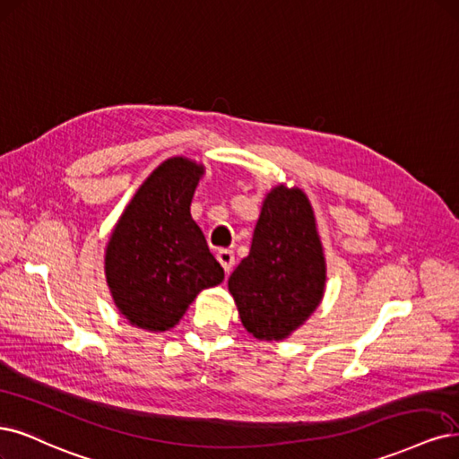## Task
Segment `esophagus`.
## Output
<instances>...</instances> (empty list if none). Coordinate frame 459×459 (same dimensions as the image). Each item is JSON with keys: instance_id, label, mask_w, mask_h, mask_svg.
<instances>
[{"instance_id": "1", "label": "esophagus", "mask_w": 459, "mask_h": 459, "mask_svg": "<svg viewBox=\"0 0 459 459\" xmlns=\"http://www.w3.org/2000/svg\"><path fill=\"white\" fill-rule=\"evenodd\" d=\"M216 260L220 262V265L224 267V272H226V273H230V272H231L233 262H235V256H233V252H231V250H228V248H220V250L216 252Z\"/></svg>"}]
</instances>
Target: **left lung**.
Here are the masks:
<instances>
[{
	"mask_svg": "<svg viewBox=\"0 0 459 459\" xmlns=\"http://www.w3.org/2000/svg\"><path fill=\"white\" fill-rule=\"evenodd\" d=\"M326 258L317 220L302 187L277 184L265 194L248 256L228 290L248 334L282 342L319 307Z\"/></svg>",
	"mask_w": 459,
	"mask_h": 459,
	"instance_id": "obj_1",
	"label": "left lung"
}]
</instances>
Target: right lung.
<instances>
[{
  "label": "right lung",
  "instance_id": "add662e5",
  "mask_svg": "<svg viewBox=\"0 0 459 459\" xmlns=\"http://www.w3.org/2000/svg\"><path fill=\"white\" fill-rule=\"evenodd\" d=\"M204 165L169 157L140 184L109 235L104 273L119 313L133 326H177L197 294L224 270L189 212Z\"/></svg>",
  "mask_w": 459,
  "mask_h": 459
}]
</instances>
